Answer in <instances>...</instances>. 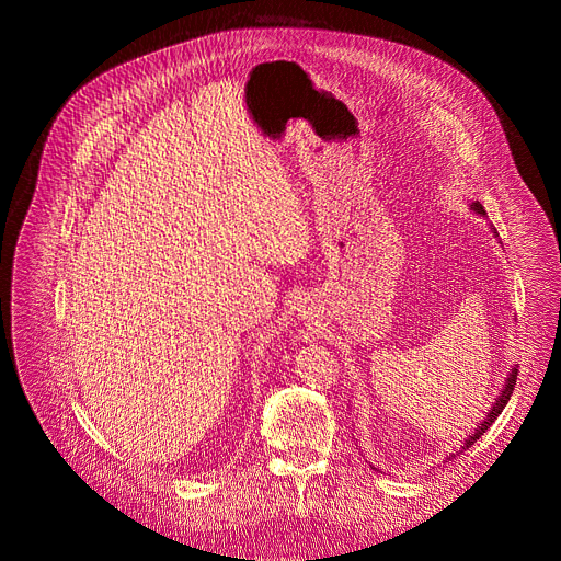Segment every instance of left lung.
Instances as JSON below:
<instances>
[{"mask_svg":"<svg viewBox=\"0 0 561 561\" xmlns=\"http://www.w3.org/2000/svg\"><path fill=\"white\" fill-rule=\"evenodd\" d=\"M470 209H473L476 214H482L484 216V206L480 204V202H473L470 204ZM493 233L497 236V231L493 229ZM516 377H518V368H512V373L507 375V379H505V385H503V391L497 393V398H495V402H493V407L489 409V414H486V419L478 425V430H476V434H470L466 440H463V446H461V450L459 453H463V450H468L470 446L476 444V440L493 425V421L497 419V414L500 411H503L505 407H507V402H510V398H512V393H514V385H516ZM453 457H455V453H453Z\"/></svg>","mask_w":561,"mask_h":561,"instance_id":"left-lung-1","label":"left lung"}]
</instances>
